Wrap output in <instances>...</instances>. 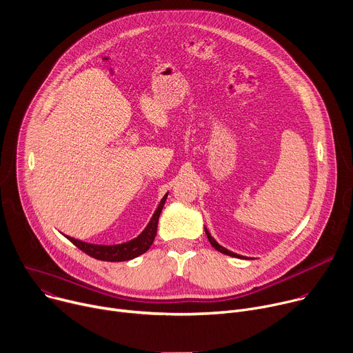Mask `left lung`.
<instances>
[{"label":"left lung","mask_w":353,"mask_h":353,"mask_svg":"<svg viewBox=\"0 0 353 353\" xmlns=\"http://www.w3.org/2000/svg\"><path fill=\"white\" fill-rule=\"evenodd\" d=\"M204 230H205V234H207V238H208V241H210V243L218 250V252H221V253H223V254H228V256H234V258H239V259H252V258H248V256H242V254H238V253H235V252H231V250H228L227 248H223V246H221L212 236H211V234L208 232V230L204 227Z\"/></svg>","instance_id":"left-lung-1"}]
</instances>
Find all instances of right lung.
<instances>
[{
    "label": "right lung",
    "instance_id": "right-lung-1",
    "mask_svg": "<svg viewBox=\"0 0 353 353\" xmlns=\"http://www.w3.org/2000/svg\"><path fill=\"white\" fill-rule=\"evenodd\" d=\"M168 194L169 193H166L163 196V199L160 200L156 211L153 212L145 230L137 238L128 241V242L118 243V245H97V243H88V242L79 241V239L68 236L65 234L63 235H65L70 242H73L79 249H81L84 253L90 254L94 259L105 261V262H125V261L135 259L139 254L145 253L153 243L156 231H157V221H159L160 212H162L163 205L166 203Z\"/></svg>",
    "mask_w": 353,
    "mask_h": 353
}]
</instances>
